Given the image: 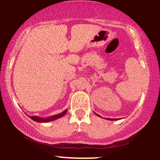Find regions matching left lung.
Segmentation results:
<instances>
[{
  "label": "left lung",
  "mask_w": 160,
  "mask_h": 160,
  "mask_svg": "<svg viewBox=\"0 0 160 160\" xmlns=\"http://www.w3.org/2000/svg\"><path fill=\"white\" fill-rule=\"evenodd\" d=\"M96 115L97 116H98V117H100V115H98V114H97V113H95ZM106 119H108V120H111V121H113V120H118V119H110V118H106Z\"/></svg>",
  "instance_id": "8db88e82"
}]
</instances>
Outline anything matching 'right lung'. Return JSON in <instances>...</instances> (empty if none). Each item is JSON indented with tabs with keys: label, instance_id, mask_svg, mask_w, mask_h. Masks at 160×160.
Instances as JSON below:
<instances>
[{
	"label": "right lung",
	"instance_id": "1",
	"mask_svg": "<svg viewBox=\"0 0 160 160\" xmlns=\"http://www.w3.org/2000/svg\"><path fill=\"white\" fill-rule=\"evenodd\" d=\"M68 111V109L66 110H65L63 112L59 113V114H56V115H54L52 116V117H47V118H42V117H37V116H28L30 119L33 120L35 122H39V123H43V122H52V121H54V120L55 119H58L59 118H61L63 116H64L65 113H67Z\"/></svg>",
	"mask_w": 160,
	"mask_h": 160
}]
</instances>
